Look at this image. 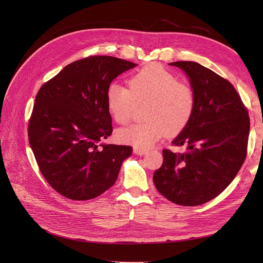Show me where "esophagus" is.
Instances as JSON below:
<instances>
[{"label": "esophagus", "mask_w": 263, "mask_h": 263, "mask_svg": "<svg viewBox=\"0 0 263 263\" xmlns=\"http://www.w3.org/2000/svg\"><path fill=\"white\" fill-rule=\"evenodd\" d=\"M134 153L136 154V155H138V156H142V155H145V154L147 153V149H145V148H139V147H135V148H134Z\"/></svg>", "instance_id": "1"}]
</instances>
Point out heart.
Returning a JSON list of instances; mask_svg holds the SVG:
<instances>
[{"label": "heart", "instance_id": "heart-1", "mask_svg": "<svg viewBox=\"0 0 263 263\" xmlns=\"http://www.w3.org/2000/svg\"><path fill=\"white\" fill-rule=\"evenodd\" d=\"M146 101L144 116L147 122L119 129L117 138L121 142L148 148L166 134H179L191 122L196 106L192 86L178 81L176 76L157 63L135 72L128 86L118 82L107 86V109L121 125L130 122L135 102Z\"/></svg>", "mask_w": 263, "mask_h": 263}]
</instances>
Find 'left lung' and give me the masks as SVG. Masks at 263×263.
Segmentation results:
<instances>
[{"instance_id":"1","label":"left lung","mask_w":263,"mask_h":263,"mask_svg":"<svg viewBox=\"0 0 263 263\" xmlns=\"http://www.w3.org/2000/svg\"><path fill=\"white\" fill-rule=\"evenodd\" d=\"M190 78L196 106L189 125L172 141L186 149H163L154 183L165 198L195 206L218 196L237 176L247 157L250 119L234 85L193 61L169 63Z\"/></svg>"}]
</instances>
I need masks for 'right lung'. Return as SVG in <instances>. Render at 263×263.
<instances>
[{
	"instance_id": "right-lung-1",
	"label": "right lung",
	"mask_w": 263,
	"mask_h": 263,
	"mask_svg": "<svg viewBox=\"0 0 263 263\" xmlns=\"http://www.w3.org/2000/svg\"><path fill=\"white\" fill-rule=\"evenodd\" d=\"M136 66L110 55H90L70 63L39 89L28 140L43 177L62 196L92 200L116 182L133 148L102 142L113 132L106 90Z\"/></svg>"
}]
</instances>
